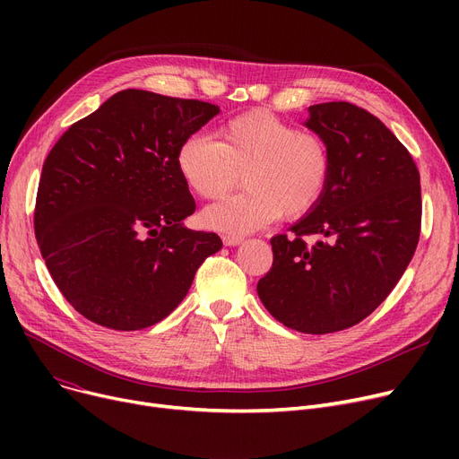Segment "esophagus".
I'll return each mask as SVG.
<instances>
[{"label":"esophagus","mask_w":459,"mask_h":459,"mask_svg":"<svg viewBox=\"0 0 459 459\" xmlns=\"http://www.w3.org/2000/svg\"><path fill=\"white\" fill-rule=\"evenodd\" d=\"M242 242H244V238H242V236H223V244H225L227 247L239 246Z\"/></svg>","instance_id":"34e87169"}]
</instances>
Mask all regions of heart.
Here are the masks:
<instances>
[{
  "label": "heart",
  "mask_w": 459,
  "mask_h": 459,
  "mask_svg": "<svg viewBox=\"0 0 459 459\" xmlns=\"http://www.w3.org/2000/svg\"><path fill=\"white\" fill-rule=\"evenodd\" d=\"M217 137L191 135L177 151L182 178L203 199H221L244 173L247 189L206 208V227L247 234L281 213L299 220L322 203L333 152L318 132L298 130L275 113L253 109L227 120Z\"/></svg>",
  "instance_id": "b5f03b06"
}]
</instances>
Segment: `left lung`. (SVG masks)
Masks as SVG:
<instances>
[{
  "label": "left lung",
  "mask_w": 459,
  "mask_h": 459,
  "mask_svg": "<svg viewBox=\"0 0 459 459\" xmlns=\"http://www.w3.org/2000/svg\"><path fill=\"white\" fill-rule=\"evenodd\" d=\"M305 123L329 143L322 203L272 238L273 264L256 292L286 327L325 334L353 327L385 301L411 262L422 221L420 175L377 117L350 102L308 108ZM307 237H316L312 245Z\"/></svg>",
  "instance_id": "8db88e82"
}]
</instances>
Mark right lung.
Here are the masks:
<instances>
[{"instance_id":"1","label":"right lung","mask_w":459,"mask_h":459,"mask_svg":"<svg viewBox=\"0 0 459 459\" xmlns=\"http://www.w3.org/2000/svg\"><path fill=\"white\" fill-rule=\"evenodd\" d=\"M220 108L126 89L72 125L48 154L35 236L54 282L82 316L137 331L178 307L213 232L182 225L195 201L177 167L180 143Z\"/></svg>"}]
</instances>
